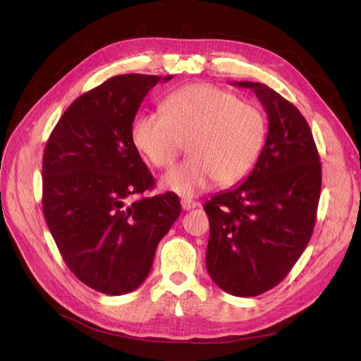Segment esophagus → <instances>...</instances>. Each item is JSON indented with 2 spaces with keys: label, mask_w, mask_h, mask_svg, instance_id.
Instances as JSON below:
<instances>
[{
  "label": "esophagus",
  "mask_w": 361,
  "mask_h": 361,
  "mask_svg": "<svg viewBox=\"0 0 361 361\" xmlns=\"http://www.w3.org/2000/svg\"><path fill=\"white\" fill-rule=\"evenodd\" d=\"M199 206V203L196 202V200H193V199H183L181 200V207L184 211H192V209H195V207H197Z\"/></svg>",
  "instance_id": "esophagus-1"
}]
</instances>
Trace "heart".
<instances>
[{"mask_svg":"<svg viewBox=\"0 0 361 361\" xmlns=\"http://www.w3.org/2000/svg\"><path fill=\"white\" fill-rule=\"evenodd\" d=\"M131 139L157 168L173 164L187 143L192 157L169 169L161 185L193 197L216 181L230 185L250 173L267 140V120L257 105L200 83L168 94L161 112L139 116Z\"/></svg>","mask_w":361,"mask_h":361,"instance_id":"heart-1","label":"heart"}]
</instances>
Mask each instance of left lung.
<instances>
[{
  "label": "left lung",
  "instance_id": "1",
  "mask_svg": "<svg viewBox=\"0 0 361 361\" xmlns=\"http://www.w3.org/2000/svg\"><path fill=\"white\" fill-rule=\"evenodd\" d=\"M252 89L268 114L262 154L243 184L204 203L209 216L206 269L219 288L255 297L288 275L316 224L322 166L301 112L263 83Z\"/></svg>",
  "mask_w": 361,
  "mask_h": 361
}]
</instances>
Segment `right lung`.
<instances>
[{"label": "right lung", "mask_w": 361, "mask_h": 361, "mask_svg": "<svg viewBox=\"0 0 361 361\" xmlns=\"http://www.w3.org/2000/svg\"><path fill=\"white\" fill-rule=\"evenodd\" d=\"M171 78L114 75L67 108L45 146L48 228L68 269L108 295L140 286L158 243L181 214L174 193L128 203L155 185L133 143V121L147 92Z\"/></svg>", "instance_id": "right-lung-1"}]
</instances>
